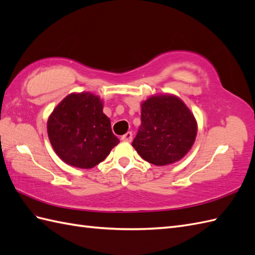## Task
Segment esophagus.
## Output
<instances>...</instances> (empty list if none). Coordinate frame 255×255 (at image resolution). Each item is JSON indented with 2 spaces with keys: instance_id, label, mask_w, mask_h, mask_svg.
Masks as SVG:
<instances>
[{
  "instance_id": "1",
  "label": "esophagus",
  "mask_w": 255,
  "mask_h": 255,
  "mask_svg": "<svg viewBox=\"0 0 255 255\" xmlns=\"http://www.w3.org/2000/svg\"><path fill=\"white\" fill-rule=\"evenodd\" d=\"M121 139L123 141H125V142H131L132 141V132L131 131H128L127 133L122 135Z\"/></svg>"
}]
</instances>
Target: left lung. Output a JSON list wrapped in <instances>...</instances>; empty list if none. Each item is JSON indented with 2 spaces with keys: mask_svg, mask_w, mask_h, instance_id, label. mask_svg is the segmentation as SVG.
<instances>
[{
  "mask_svg": "<svg viewBox=\"0 0 255 255\" xmlns=\"http://www.w3.org/2000/svg\"><path fill=\"white\" fill-rule=\"evenodd\" d=\"M197 135V122L179 97L151 96L141 103V125L132 146L141 157L155 166L182 159Z\"/></svg>",
  "mask_w": 255,
  "mask_h": 255,
  "instance_id": "left-lung-1",
  "label": "left lung"
}]
</instances>
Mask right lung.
<instances>
[{
    "mask_svg": "<svg viewBox=\"0 0 255 255\" xmlns=\"http://www.w3.org/2000/svg\"><path fill=\"white\" fill-rule=\"evenodd\" d=\"M50 144L70 166L90 169L100 164L120 143L103 113V102L91 93L70 94L49 115Z\"/></svg>",
    "mask_w": 255,
    "mask_h": 255,
    "instance_id": "add662e5",
    "label": "right lung"
}]
</instances>
